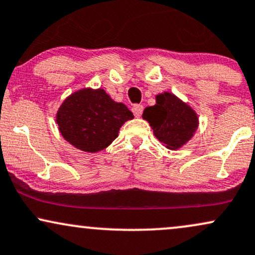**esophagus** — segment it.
<instances>
[{"label":"esophagus","instance_id":"esophagus-1","mask_svg":"<svg viewBox=\"0 0 255 255\" xmlns=\"http://www.w3.org/2000/svg\"><path fill=\"white\" fill-rule=\"evenodd\" d=\"M131 110H133L134 115H135L136 118H140L141 114H142L143 107L141 106V104H134V106H133V108H131Z\"/></svg>","mask_w":255,"mask_h":255}]
</instances>
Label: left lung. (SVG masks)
<instances>
[{
    "instance_id": "left-lung-1",
    "label": "left lung",
    "mask_w": 255,
    "mask_h": 255,
    "mask_svg": "<svg viewBox=\"0 0 255 255\" xmlns=\"http://www.w3.org/2000/svg\"><path fill=\"white\" fill-rule=\"evenodd\" d=\"M142 118L149 122L157 139L170 149H177L188 142L198 126L194 110L170 93L158 95L157 104L147 107Z\"/></svg>"
}]
</instances>
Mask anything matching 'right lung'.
<instances>
[{"label":"right lung","mask_w":255,"mask_h":255,"mask_svg":"<svg viewBox=\"0 0 255 255\" xmlns=\"http://www.w3.org/2000/svg\"><path fill=\"white\" fill-rule=\"evenodd\" d=\"M133 118L124 103H116L103 89H83L64 101L57 124L64 139L76 148L95 153L108 147L121 126Z\"/></svg>","instance_id":"obj_1"}]
</instances>
